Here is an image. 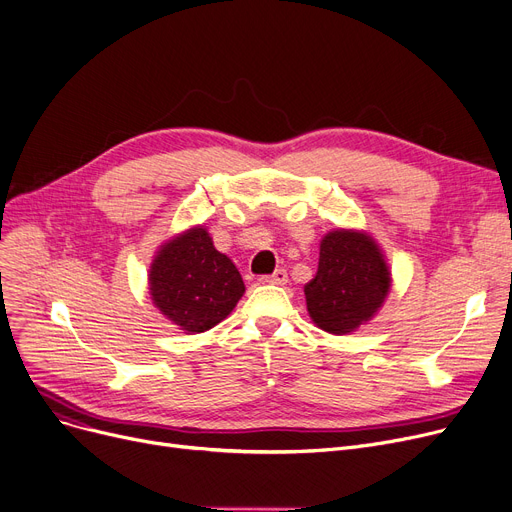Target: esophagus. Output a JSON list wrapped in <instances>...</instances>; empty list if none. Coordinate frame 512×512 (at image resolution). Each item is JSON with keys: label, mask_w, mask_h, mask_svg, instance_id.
<instances>
[{"label": "esophagus", "mask_w": 512, "mask_h": 512, "mask_svg": "<svg viewBox=\"0 0 512 512\" xmlns=\"http://www.w3.org/2000/svg\"><path fill=\"white\" fill-rule=\"evenodd\" d=\"M263 284H278V286H284L288 282V274L286 270H276L272 276H263L261 278Z\"/></svg>", "instance_id": "obj_1"}]
</instances>
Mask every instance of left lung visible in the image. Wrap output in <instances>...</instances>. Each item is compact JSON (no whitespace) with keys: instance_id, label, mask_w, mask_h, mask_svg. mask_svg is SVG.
Returning <instances> with one entry per match:
<instances>
[{"instance_id":"left-lung-1","label":"left lung","mask_w":512,"mask_h":512,"mask_svg":"<svg viewBox=\"0 0 512 512\" xmlns=\"http://www.w3.org/2000/svg\"><path fill=\"white\" fill-rule=\"evenodd\" d=\"M392 288L388 259L369 232L330 230L319 242V265L305 284L313 324L334 336L359 330L384 307Z\"/></svg>"}]
</instances>
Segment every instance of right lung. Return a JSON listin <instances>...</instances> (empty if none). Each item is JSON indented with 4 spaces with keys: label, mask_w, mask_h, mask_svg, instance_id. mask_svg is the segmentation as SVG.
<instances>
[{
    "label": "right lung",
    "mask_w": 512,
    "mask_h": 512,
    "mask_svg": "<svg viewBox=\"0 0 512 512\" xmlns=\"http://www.w3.org/2000/svg\"><path fill=\"white\" fill-rule=\"evenodd\" d=\"M155 309L184 334H201L224 321L245 294L232 259L213 247L205 226L161 242L149 267Z\"/></svg>",
    "instance_id": "obj_1"
}]
</instances>
